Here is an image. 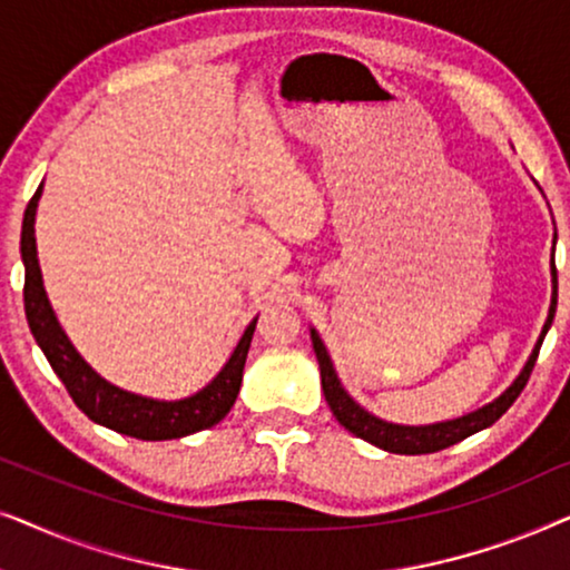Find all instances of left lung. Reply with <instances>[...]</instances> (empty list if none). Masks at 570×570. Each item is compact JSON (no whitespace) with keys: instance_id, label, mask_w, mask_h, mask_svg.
<instances>
[{"instance_id":"1","label":"left lung","mask_w":570,"mask_h":570,"mask_svg":"<svg viewBox=\"0 0 570 570\" xmlns=\"http://www.w3.org/2000/svg\"><path fill=\"white\" fill-rule=\"evenodd\" d=\"M552 295H550V311L548 318H544V326L540 332V340L532 350V355L527 357L524 368L519 371V376L511 381V386L505 389L501 396H495L493 402L482 404V407L466 412L462 417H451V420H441V423H428V425H400V423H386L361 407L353 396L347 394V389L342 386V381L334 371V363L330 357V350H326L324 340L318 337V332L311 326V342H314V353L318 361V371H322V389L326 396V404H330L332 415L337 417V423L350 431L357 439L373 443V446L389 451V454H433V451L449 449L454 443L470 439V435L485 431L495 423L498 417L503 415L505 410L517 402V396L521 394V389L527 386L529 373L534 368L537 353H540L542 340L548 330L552 326V318H556V306H558V272L556 264H552Z\"/></svg>"}]
</instances>
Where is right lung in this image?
<instances>
[{
  "label": "right lung",
  "instance_id": "obj_1",
  "mask_svg": "<svg viewBox=\"0 0 570 570\" xmlns=\"http://www.w3.org/2000/svg\"><path fill=\"white\" fill-rule=\"evenodd\" d=\"M43 194V181L28 202L26 217H22V236H20V254L22 267H26V291H22V301H26V316L28 326L33 332L38 347L43 350L46 361L67 386L69 396H72L77 407L88 415L92 423L111 428L116 433L131 435V439L142 441H170L184 439L205 428H213L228 415L233 402H236L240 379H244V365L248 347H252V337L256 330L254 316L248 326L240 334L238 345L217 376L184 400H153V396H142L127 389L111 384L85 357L77 353V347L69 342L67 332L61 330L57 314H53L49 295L43 287L41 264H38V248H36V209L38 199Z\"/></svg>",
  "mask_w": 570,
  "mask_h": 570
}]
</instances>
